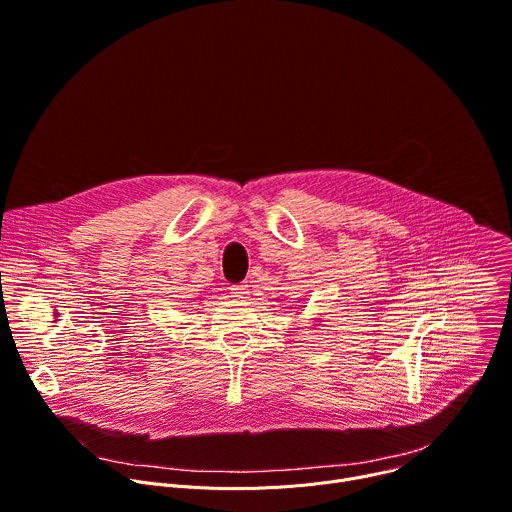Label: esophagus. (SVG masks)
<instances>
[{
	"mask_svg": "<svg viewBox=\"0 0 512 512\" xmlns=\"http://www.w3.org/2000/svg\"><path fill=\"white\" fill-rule=\"evenodd\" d=\"M230 292H232L234 298H248V296H246V294H248V284H246V282L234 284V286H230Z\"/></svg>",
	"mask_w": 512,
	"mask_h": 512,
	"instance_id": "obj_1",
	"label": "esophagus"
}]
</instances>
